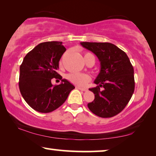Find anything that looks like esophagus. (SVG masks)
<instances>
[{"label": "esophagus", "mask_w": 156, "mask_h": 156, "mask_svg": "<svg viewBox=\"0 0 156 156\" xmlns=\"http://www.w3.org/2000/svg\"><path fill=\"white\" fill-rule=\"evenodd\" d=\"M77 87V89H79L81 91H87V90L86 88H81V87Z\"/></svg>", "instance_id": "obj_1"}]
</instances>
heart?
Masks as SVG:
<instances>
[{
    "mask_svg": "<svg viewBox=\"0 0 156 156\" xmlns=\"http://www.w3.org/2000/svg\"><path fill=\"white\" fill-rule=\"evenodd\" d=\"M88 56H93L91 53H85L84 57ZM94 57V56H93ZM68 80L72 84L76 85V86L83 87H85L88 83L90 82L91 77L90 76L87 74H77V73H72L69 74L67 76Z\"/></svg>",
    "mask_w": 156,
    "mask_h": 156,
    "instance_id": "1",
    "label": "heart"
}]
</instances>
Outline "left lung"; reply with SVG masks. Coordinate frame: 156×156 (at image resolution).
Segmentation results:
<instances>
[{
	"label": "left lung",
	"instance_id": "left-lung-1",
	"mask_svg": "<svg viewBox=\"0 0 156 156\" xmlns=\"http://www.w3.org/2000/svg\"><path fill=\"white\" fill-rule=\"evenodd\" d=\"M80 44L96 55L101 65L94 81L99 85L89 89L94 94V100L87 106L93 114L101 118L116 116L129 103L135 88L133 67L129 58L123 50L109 42Z\"/></svg>",
	"mask_w": 156,
	"mask_h": 156
}]
</instances>
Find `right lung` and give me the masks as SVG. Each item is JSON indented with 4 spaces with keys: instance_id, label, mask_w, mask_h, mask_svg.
I'll use <instances>...</instances> for the list:
<instances>
[{
    "instance_id": "1",
    "label": "right lung",
    "mask_w": 156,
    "mask_h": 156,
    "mask_svg": "<svg viewBox=\"0 0 156 156\" xmlns=\"http://www.w3.org/2000/svg\"><path fill=\"white\" fill-rule=\"evenodd\" d=\"M65 51L62 42H42L23 59L20 67L19 89L27 104L38 112L50 113L57 109L75 88L57 72ZM53 78L61 79V84L52 85L51 80Z\"/></svg>"
}]
</instances>
